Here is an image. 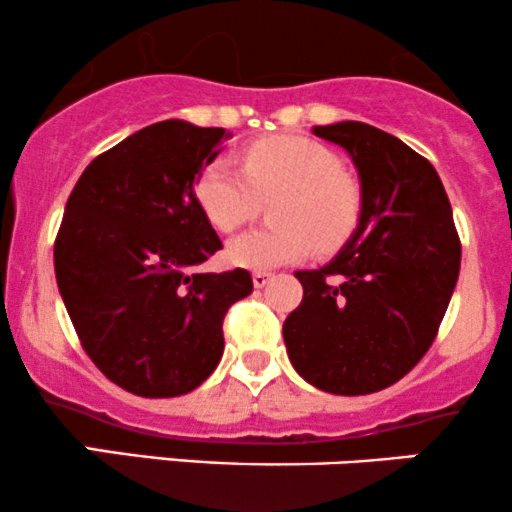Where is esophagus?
Instances as JSON below:
<instances>
[{"label":"esophagus","instance_id":"esophagus-1","mask_svg":"<svg viewBox=\"0 0 512 512\" xmlns=\"http://www.w3.org/2000/svg\"><path fill=\"white\" fill-rule=\"evenodd\" d=\"M269 281H272V274H269V272H255V274H252V284H255V289H264Z\"/></svg>","mask_w":512,"mask_h":512}]
</instances>
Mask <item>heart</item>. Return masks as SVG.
Wrapping results in <instances>:
<instances>
[{
    "label": "heart",
    "instance_id": "obj_1",
    "mask_svg": "<svg viewBox=\"0 0 512 512\" xmlns=\"http://www.w3.org/2000/svg\"><path fill=\"white\" fill-rule=\"evenodd\" d=\"M197 202L211 226L233 233L255 216L260 199L274 204L279 228L248 231L226 248L228 262L274 269L315 250H334L354 233L361 214L358 185L334 151L308 137H269L243 151V170L214 161L197 180Z\"/></svg>",
    "mask_w": 512,
    "mask_h": 512
}]
</instances>
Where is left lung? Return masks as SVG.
Here are the masks:
<instances>
[{
  "mask_svg": "<svg viewBox=\"0 0 512 512\" xmlns=\"http://www.w3.org/2000/svg\"><path fill=\"white\" fill-rule=\"evenodd\" d=\"M342 146L361 180L356 231L325 267L303 269L284 322L301 378L332 395L395 385L424 358L460 276V238L436 168L366 122L313 127Z\"/></svg>",
  "mask_w": 512,
  "mask_h": 512,
  "instance_id": "left-lung-1",
  "label": "left lung"
}]
</instances>
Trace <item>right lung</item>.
<instances>
[{
    "mask_svg": "<svg viewBox=\"0 0 512 512\" xmlns=\"http://www.w3.org/2000/svg\"><path fill=\"white\" fill-rule=\"evenodd\" d=\"M231 134L163 120L96 156L64 207L55 276L81 346L139 397H178L214 373L245 269L197 274L221 240L195 195Z\"/></svg>",
    "mask_w": 512,
    "mask_h": 512,
    "instance_id": "add662e5",
    "label": "right lung"
}]
</instances>
